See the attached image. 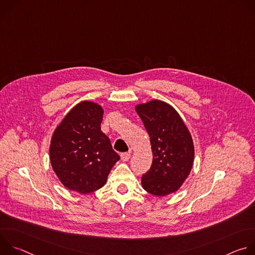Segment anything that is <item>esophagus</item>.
Instances as JSON below:
<instances>
[{
  "label": "esophagus",
  "mask_w": 255,
  "mask_h": 255,
  "mask_svg": "<svg viewBox=\"0 0 255 255\" xmlns=\"http://www.w3.org/2000/svg\"><path fill=\"white\" fill-rule=\"evenodd\" d=\"M130 156H131L130 152H124V153L121 154V160H122V161H128L129 158H130Z\"/></svg>",
  "instance_id": "esophagus-1"
}]
</instances>
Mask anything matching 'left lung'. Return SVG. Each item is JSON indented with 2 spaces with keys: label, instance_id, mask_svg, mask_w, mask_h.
Returning a JSON list of instances; mask_svg holds the SVG:
<instances>
[{
  "label": "left lung",
  "instance_id": "1",
  "mask_svg": "<svg viewBox=\"0 0 255 255\" xmlns=\"http://www.w3.org/2000/svg\"><path fill=\"white\" fill-rule=\"evenodd\" d=\"M135 110L146 129L152 149L150 169L142 175L143 189L164 197L176 192L193 167L192 135L174 109L159 100L139 104Z\"/></svg>",
  "mask_w": 255,
  "mask_h": 255
}]
</instances>
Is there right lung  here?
Here are the masks:
<instances>
[{
  "label": "right lung",
  "mask_w": 255,
  "mask_h": 255,
  "mask_svg": "<svg viewBox=\"0 0 255 255\" xmlns=\"http://www.w3.org/2000/svg\"><path fill=\"white\" fill-rule=\"evenodd\" d=\"M103 108L83 101L65 115L53 132L51 166L68 190L90 194L101 189L120 156L101 131Z\"/></svg>",
  "instance_id": "right-lung-1"
}]
</instances>
